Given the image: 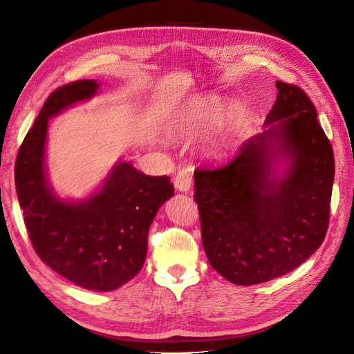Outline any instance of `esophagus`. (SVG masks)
<instances>
[{
    "label": "esophagus",
    "mask_w": 354,
    "mask_h": 354,
    "mask_svg": "<svg viewBox=\"0 0 354 354\" xmlns=\"http://www.w3.org/2000/svg\"><path fill=\"white\" fill-rule=\"evenodd\" d=\"M193 173L186 168V170H180L174 177V187L178 192H189L192 187Z\"/></svg>",
    "instance_id": "34e87169"
}]
</instances>
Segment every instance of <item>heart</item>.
<instances>
[{"label":"heart","instance_id":"obj_1","mask_svg":"<svg viewBox=\"0 0 354 354\" xmlns=\"http://www.w3.org/2000/svg\"><path fill=\"white\" fill-rule=\"evenodd\" d=\"M218 104L212 97L200 99L192 106L186 124H184V132L189 136L205 132L218 115Z\"/></svg>","mask_w":354,"mask_h":354}]
</instances>
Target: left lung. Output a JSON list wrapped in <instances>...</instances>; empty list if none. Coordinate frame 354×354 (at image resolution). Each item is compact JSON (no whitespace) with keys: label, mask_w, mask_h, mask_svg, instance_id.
<instances>
[{"label":"left lung","mask_w":354,"mask_h":354,"mask_svg":"<svg viewBox=\"0 0 354 354\" xmlns=\"http://www.w3.org/2000/svg\"><path fill=\"white\" fill-rule=\"evenodd\" d=\"M268 128L227 164L194 171L201 241L216 271L238 285L288 274L322 246L330 221L334 156L308 95L277 80ZM292 158L282 180L268 177L273 157Z\"/></svg>","instance_id":"1"}]
</instances>
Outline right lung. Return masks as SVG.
I'll list each match as a JSON object with an SVG mask.
<instances>
[{"mask_svg": "<svg viewBox=\"0 0 354 354\" xmlns=\"http://www.w3.org/2000/svg\"><path fill=\"white\" fill-rule=\"evenodd\" d=\"M96 80H75L50 93L19 149L15 189L39 258L59 275L92 291H112L136 277L147 255L148 229L174 186L120 162L105 186L79 205L50 192L44 176L48 118L95 95Z\"/></svg>", "mask_w": 354, "mask_h": 354, "instance_id": "right-lung-1", "label": "right lung"}]
</instances>
